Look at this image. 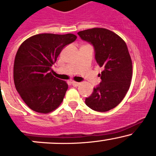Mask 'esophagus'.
I'll return each mask as SVG.
<instances>
[{
    "instance_id": "esophagus-1",
    "label": "esophagus",
    "mask_w": 156,
    "mask_h": 156,
    "mask_svg": "<svg viewBox=\"0 0 156 156\" xmlns=\"http://www.w3.org/2000/svg\"><path fill=\"white\" fill-rule=\"evenodd\" d=\"M72 84L74 86V87H78V86H79L80 84H81V83L80 82H76V81H72Z\"/></svg>"
}]
</instances>
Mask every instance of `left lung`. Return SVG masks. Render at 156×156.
I'll return each instance as SVG.
<instances>
[{
    "mask_svg": "<svg viewBox=\"0 0 156 156\" xmlns=\"http://www.w3.org/2000/svg\"><path fill=\"white\" fill-rule=\"evenodd\" d=\"M82 40L94 46L95 59L103 72L101 82L86 98V105L97 112H107L117 106L128 91L132 78V61L126 43L118 34L103 28L78 32Z\"/></svg>",
    "mask_w": 156,
    "mask_h": 156,
    "instance_id": "8db88e82",
    "label": "left lung"
}]
</instances>
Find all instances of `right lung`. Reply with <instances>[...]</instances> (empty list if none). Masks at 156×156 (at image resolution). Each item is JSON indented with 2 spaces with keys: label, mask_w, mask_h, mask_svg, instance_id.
Listing matches in <instances>:
<instances>
[{
  "label": "right lung",
  "mask_w": 156,
  "mask_h": 156,
  "mask_svg": "<svg viewBox=\"0 0 156 156\" xmlns=\"http://www.w3.org/2000/svg\"><path fill=\"white\" fill-rule=\"evenodd\" d=\"M76 38L73 34H38L19 48L14 60V84L33 111L47 114L62 103L68 84L52 75L51 67L64 47Z\"/></svg>",
  "instance_id": "1"
}]
</instances>
